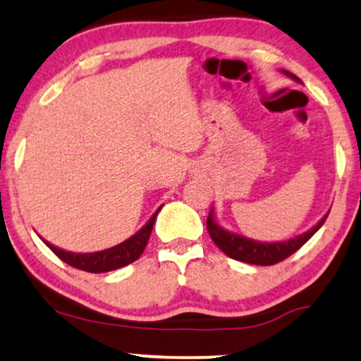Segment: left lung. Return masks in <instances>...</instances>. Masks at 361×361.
<instances>
[{
    "mask_svg": "<svg viewBox=\"0 0 361 361\" xmlns=\"http://www.w3.org/2000/svg\"><path fill=\"white\" fill-rule=\"evenodd\" d=\"M283 73L286 75V77L295 80V82H301V80L298 78L296 75H293L291 72L283 70ZM328 214H330V212H328ZM328 214H324L322 219L318 221V224L313 226L310 231L296 235V238L288 239V241L261 243V241H255V239H249L246 235L226 231L222 226L217 224L214 217V209H211V212H209L207 216V231L212 241L216 243V246L219 247L224 255L233 257V259L247 262V264L271 266V264H276V262L286 259L288 256H291L293 252H296L305 243H308L311 235L317 233V231L324 224Z\"/></svg>",
    "mask_w": 361,
    "mask_h": 361,
    "instance_id": "1",
    "label": "left lung"
}]
</instances>
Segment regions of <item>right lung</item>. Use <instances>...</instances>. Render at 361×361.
<instances>
[{"label":"right lung","mask_w":361,"mask_h":361,"mask_svg":"<svg viewBox=\"0 0 361 361\" xmlns=\"http://www.w3.org/2000/svg\"><path fill=\"white\" fill-rule=\"evenodd\" d=\"M162 207V206H160ZM160 207L154 212L152 217L147 221L144 228L137 231L132 238H128L127 241L117 244V246L104 249V251L97 252H72L60 249L53 244L43 241L48 247L51 249L55 255L60 257L61 261H65L66 264L73 266V268L87 271V273H106V271H114L123 266L130 264V262L137 261L140 257L142 252L149 241L150 233H152L155 217H157Z\"/></svg>","instance_id":"add662e5"}]
</instances>
